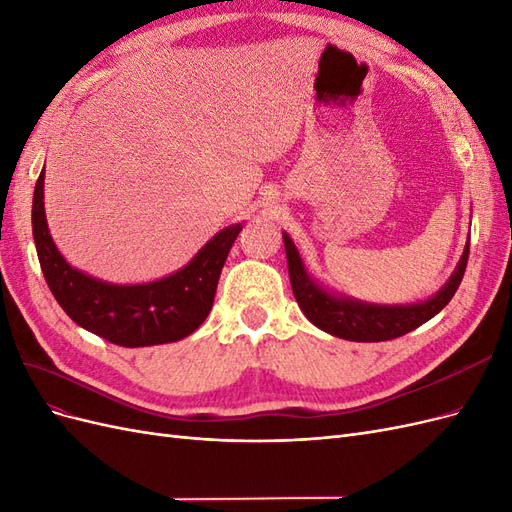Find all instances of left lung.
<instances>
[{
	"mask_svg": "<svg viewBox=\"0 0 512 512\" xmlns=\"http://www.w3.org/2000/svg\"><path fill=\"white\" fill-rule=\"evenodd\" d=\"M282 237L288 258L290 286L301 312L324 333L348 339V342H386V339L406 335L431 320L455 297L470 254V243H466L453 275L433 297L408 305H378L344 297V294L322 286L305 269L297 245L292 243L288 232H282Z\"/></svg>",
	"mask_w": 512,
	"mask_h": 512,
	"instance_id": "left-lung-1",
	"label": "left lung"
}]
</instances>
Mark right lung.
I'll list each match as a JSON object with an SVG mask.
<instances>
[{
  "label": "right lung",
  "mask_w": 512,
  "mask_h": 512,
  "mask_svg": "<svg viewBox=\"0 0 512 512\" xmlns=\"http://www.w3.org/2000/svg\"><path fill=\"white\" fill-rule=\"evenodd\" d=\"M34 243L44 280L61 309L89 333L126 348L179 342L211 312L215 288L241 224L211 237L183 269L145 284H111L74 269L61 256L44 213V168L32 207Z\"/></svg>",
  "instance_id": "1"
}]
</instances>
